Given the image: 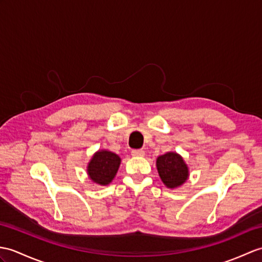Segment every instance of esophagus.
<instances>
[{
    "label": "esophagus",
    "mask_w": 262,
    "mask_h": 262,
    "mask_svg": "<svg viewBox=\"0 0 262 262\" xmlns=\"http://www.w3.org/2000/svg\"><path fill=\"white\" fill-rule=\"evenodd\" d=\"M132 155L133 156H136V157L144 156L145 155V151L143 149H133L132 150Z\"/></svg>",
    "instance_id": "esophagus-1"
}]
</instances>
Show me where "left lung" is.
<instances>
[{
    "mask_svg": "<svg viewBox=\"0 0 262 262\" xmlns=\"http://www.w3.org/2000/svg\"><path fill=\"white\" fill-rule=\"evenodd\" d=\"M156 167L162 182L169 188L181 186L188 179L186 163L183 157L174 151H168L157 157Z\"/></svg>",
    "mask_w": 262,
    "mask_h": 262,
    "instance_id": "1",
    "label": "left lung"
}]
</instances>
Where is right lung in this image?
<instances>
[{"instance_id": "right-lung-1", "label": "right lung", "mask_w": 262, "mask_h": 262, "mask_svg": "<svg viewBox=\"0 0 262 262\" xmlns=\"http://www.w3.org/2000/svg\"><path fill=\"white\" fill-rule=\"evenodd\" d=\"M120 157L106 149L96 151L87 166L89 179L99 185H108L114 180L120 165Z\"/></svg>"}]
</instances>
